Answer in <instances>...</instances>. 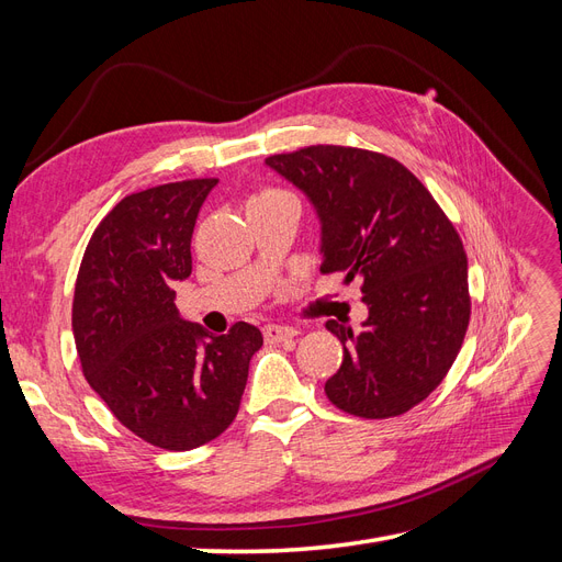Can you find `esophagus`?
<instances>
[{
	"label": "esophagus",
	"mask_w": 562,
	"mask_h": 562,
	"mask_svg": "<svg viewBox=\"0 0 562 562\" xmlns=\"http://www.w3.org/2000/svg\"><path fill=\"white\" fill-rule=\"evenodd\" d=\"M297 330L291 326H277V323H271V326H265V339L269 345H277V342H285V339L295 337Z\"/></svg>",
	"instance_id": "1"
}]
</instances>
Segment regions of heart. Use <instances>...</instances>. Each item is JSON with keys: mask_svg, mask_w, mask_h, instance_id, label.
Returning <instances> with one entry per match:
<instances>
[{"mask_svg": "<svg viewBox=\"0 0 562 562\" xmlns=\"http://www.w3.org/2000/svg\"><path fill=\"white\" fill-rule=\"evenodd\" d=\"M281 199H293V194L281 190V187H262L258 194L250 196L248 206H250V203H269V201H281Z\"/></svg>", "mask_w": 562, "mask_h": 562, "instance_id": "1", "label": "heart"}]
</instances>
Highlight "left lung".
<instances>
[{
	"instance_id": "obj_1",
	"label": "left lung",
	"mask_w": 562,
	"mask_h": 562,
	"mask_svg": "<svg viewBox=\"0 0 562 562\" xmlns=\"http://www.w3.org/2000/svg\"><path fill=\"white\" fill-rule=\"evenodd\" d=\"M265 164L310 196L321 220L323 274L363 281L368 318L326 328L345 359L326 382L356 417H398L443 382L471 318L467 252L431 192L380 151L312 145Z\"/></svg>"
}]
</instances>
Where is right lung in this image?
<instances>
[{
	"label": "right lung",
	"mask_w": 562,
	"mask_h": 562,
	"mask_svg": "<svg viewBox=\"0 0 562 562\" xmlns=\"http://www.w3.org/2000/svg\"><path fill=\"white\" fill-rule=\"evenodd\" d=\"M215 178L124 196L83 250L72 330L83 378L128 431L164 450L217 438L239 413L262 333L209 335L182 321L173 283L192 274V232Z\"/></svg>",
	"instance_id": "add662e5"
}]
</instances>
